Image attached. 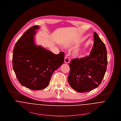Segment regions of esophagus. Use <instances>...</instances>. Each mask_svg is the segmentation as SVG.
<instances>
[{
  "label": "esophagus",
  "mask_w": 121,
  "mask_h": 121,
  "mask_svg": "<svg viewBox=\"0 0 121 121\" xmlns=\"http://www.w3.org/2000/svg\"><path fill=\"white\" fill-rule=\"evenodd\" d=\"M70 61V60L69 59V58L67 57H65L64 58V62L66 63H69Z\"/></svg>",
  "instance_id": "esophagus-1"
}]
</instances>
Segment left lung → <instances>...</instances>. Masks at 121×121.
Masks as SVG:
<instances>
[{
	"mask_svg": "<svg viewBox=\"0 0 121 121\" xmlns=\"http://www.w3.org/2000/svg\"><path fill=\"white\" fill-rule=\"evenodd\" d=\"M94 44L89 56L73 59L70 68L68 82L78 92L90 91L100 84L107 66V54L105 44L95 32Z\"/></svg>",
	"mask_w": 121,
	"mask_h": 121,
	"instance_id": "obj_1",
	"label": "left lung"
}]
</instances>
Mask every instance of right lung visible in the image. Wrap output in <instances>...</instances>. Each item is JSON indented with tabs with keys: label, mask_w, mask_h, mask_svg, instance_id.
<instances>
[{
	"label": "right lung",
	"mask_w": 121,
	"mask_h": 121,
	"mask_svg": "<svg viewBox=\"0 0 121 121\" xmlns=\"http://www.w3.org/2000/svg\"><path fill=\"white\" fill-rule=\"evenodd\" d=\"M34 25L27 30L16 42L13 51L12 66L20 83L34 90L46 88L52 73L63 64L64 53L55 54L34 41Z\"/></svg>",
	"instance_id": "right-lung-1"
}]
</instances>
